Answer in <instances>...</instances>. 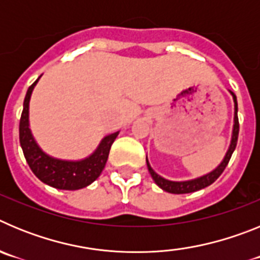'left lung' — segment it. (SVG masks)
I'll return each mask as SVG.
<instances>
[{"instance_id": "8db88e82", "label": "left lung", "mask_w": 260, "mask_h": 260, "mask_svg": "<svg viewBox=\"0 0 260 260\" xmlns=\"http://www.w3.org/2000/svg\"><path fill=\"white\" fill-rule=\"evenodd\" d=\"M232 96H233V102H234V125H233V133H232V141H231V146H229L228 151H226V155H225L224 160L220 162V165L216 169H213L211 173L206 174V176H202L199 178H195V180H190V181H181V182H176V181H169L162 178L161 176H158L155 171H153L152 168H151L150 162L147 160L146 157V162L147 167H148V172H150L151 177L153 178L156 185L158 187H161L164 191L171 192V194H187V192H194L198 191V190L204 189V187H207L210 186L211 183L215 182L221 173L224 172V169L228 165L229 160L232 157V153L234 152L236 150V146H237V139H238V132H240V123H238V105H237V98L234 95L233 92L231 91Z\"/></svg>"}]
</instances>
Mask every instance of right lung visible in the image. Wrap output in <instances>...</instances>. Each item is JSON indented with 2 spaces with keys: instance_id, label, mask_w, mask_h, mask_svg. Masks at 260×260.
<instances>
[{
  "instance_id": "add662e5",
  "label": "right lung",
  "mask_w": 260,
  "mask_h": 260,
  "mask_svg": "<svg viewBox=\"0 0 260 260\" xmlns=\"http://www.w3.org/2000/svg\"><path fill=\"white\" fill-rule=\"evenodd\" d=\"M39 80V79H38ZM32 83L23 103V112L19 122V142L27 164L41 182L59 190H79L91 185L102 174L108 155L118 132L109 134L99 144L95 152L80 161H66L50 157L41 151L29 130L28 108L32 89L38 83Z\"/></svg>"
}]
</instances>
